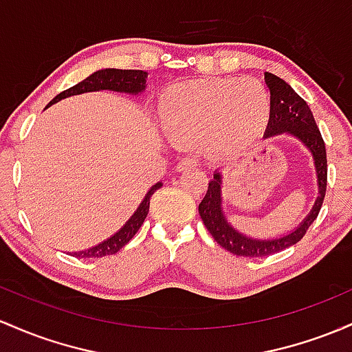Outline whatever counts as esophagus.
<instances>
[{
	"label": "esophagus",
	"instance_id": "obj_1",
	"mask_svg": "<svg viewBox=\"0 0 352 352\" xmlns=\"http://www.w3.org/2000/svg\"><path fill=\"white\" fill-rule=\"evenodd\" d=\"M197 165V158L195 157H185L182 160L177 164V170H188V168H194Z\"/></svg>",
	"mask_w": 352,
	"mask_h": 352
}]
</instances>
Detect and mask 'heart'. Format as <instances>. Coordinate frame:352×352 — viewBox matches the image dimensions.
Here are the masks:
<instances>
[{"label":"heart","instance_id":"1","mask_svg":"<svg viewBox=\"0 0 352 352\" xmlns=\"http://www.w3.org/2000/svg\"><path fill=\"white\" fill-rule=\"evenodd\" d=\"M267 117V91L256 80L214 78L177 85L160 105L162 129L170 138L204 137L214 153L250 144Z\"/></svg>","mask_w":352,"mask_h":352}]
</instances>
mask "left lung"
<instances>
[{"label":"left lung","mask_w":352,"mask_h":352,"mask_svg":"<svg viewBox=\"0 0 352 352\" xmlns=\"http://www.w3.org/2000/svg\"><path fill=\"white\" fill-rule=\"evenodd\" d=\"M265 83H267L270 90V117L265 137L289 132L299 138L311 150L312 155H314L316 170H318L319 197L316 200L314 207H312L311 214L304 219V222L297 227L294 232L279 239H270V241L250 239L239 234L226 220L222 207H220V202H222V199H220L222 180L220 179L222 177H220V173L215 172L214 179L208 182L206 197L199 204V214L204 220V226L207 227V230L215 239V242L226 250L232 252L234 256L242 257H267L297 244L306 235L311 223L318 219L327 187L326 144H324L322 135H320L318 125H316L311 108L279 76L272 75V73H265Z\"/></svg>","instance_id":"1"}]
</instances>
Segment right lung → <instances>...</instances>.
Returning <instances> with one entry per match:
<instances>
[{"instance_id": "1", "label": "right lung", "mask_w": 352, "mask_h": 352, "mask_svg": "<svg viewBox=\"0 0 352 352\" xmlns=\"http://www.w3.org/2000/svg\"><path fill=\"white\" fill-rule=\"evenodd\" d=\"M145 76L146 73L142 72V69H117V68L98 69V72H95L94 75L85 78L83 82H80L78 85H75V87L68 88V90L61 91L60 95H56L55 98L50 102V105H52V103L60 102L61 98H67V96L87 94V91L113 90V91H125V94H138V91H142L145 88ZM162 184L158 182L150 188L148 194L145 195V199L142 200V204L138 206L137 212H135L132 217H130L129 222H126L117 234L111 235V237L107 239V241H103L102 244L91 247V249L80 250V252H72V256L80 257V258H90V257H105V256H111V254L118 252V250L125 244H129L130 239H133V235L138 232V229H140L142 223H144L146 214H148L150 197H152L153 192L158 190Z\"/></svg>"}]
</instances>
